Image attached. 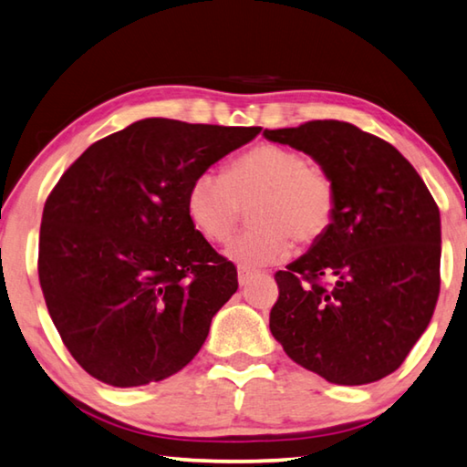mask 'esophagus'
I'll list each match as a JSON object with an SVG mask.
<instances>
[{"instance_id": "obj_1", "label": "esophagus", "mask_w": 467, "mask_h": 467, "mask_svg": "<svg viewBox=\"0 0 467 467\" xmlns=\"http://www.w3.org/2000/svg\"><path fill=\"white\" fill-rule=\"evenodd\" d=\"M254 276H256V273L254 271H250V268H240V271H238V281H240V285H242V287H244V285H248L252 279H254Z\"/></svg>"}]
</instances>
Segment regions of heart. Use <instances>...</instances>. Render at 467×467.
Returning <instances> with one entry per match:
<instances>
[{
	"label": "heart",
	"instance_id": "obj_1",
	"mask_svg": "<svg viewBox=\"0 0 467 467\" xmlns=\"http://www.w3.org/2000/svg\"><path fill=\"white\" fill-rule=\"evenodd\" d=\"M337 204L330 170L279 143L250 147L225 171H199L186 191L188 217L209 242H227L250 209L254 225L227 248L229 258L244 266L281 263L291 254L293 240H320Z\"/></svg>",
	"mask_w": 467,
	"mask_h": 467
}]
</instances>
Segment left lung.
<instances>
[{"instance_id": "1", "label": "left lung", "mask_w": 467, "mask_h": 467, "mask_svg": "<svg viewBox=\"0 0 467 467\" xmlns=\"http://www.w3.org/2000/svg\"><path fill=\"white\" fill-rule=\"evenodd\" d=\"M324 163L337 215L304 256L275 275L271 332L297 365L338 386L394 373L422 337L441 287L439 207L394 145L345 120L266 129Z\"/></svg>"}]
</instances>
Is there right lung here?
Instances as JSON below:
<instances>
[{
    "mask_svg": "<svg viewBox=\"0 0 467 467\" xmlns=\"http://www.w3.org/2000/svg\"><path fill=\"white\" fill-rule=\"evenodd\" d=\"M260 130L137 120L89 145L55 184L40 289L63 345L98 381L145 386L201 350L238 271L194 229L186 191Z\"/></svg>",
    "mask_w": 467,
    "mask_h": 467,
    "instance_id": "add662e5",
    "label": "right lung"
}]
</instances>
